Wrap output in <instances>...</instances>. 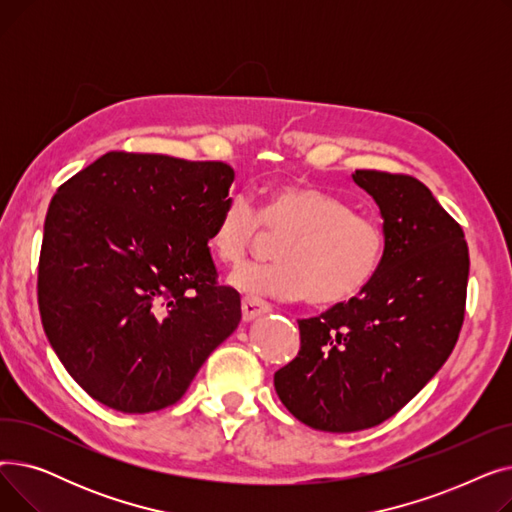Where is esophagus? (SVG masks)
Returning <instances> with one entry per match:
<instances>
[{
	"mask_svg": "<svg viewBox=\"0 0 512 512\" xmlns=\"http://www.w3.org/2000/svg\"><path fill=\"white\" fill-rule=\"evenodd\" d=\"M272 307L267 305L265 301H259V299H253V297H245L242 299V319L245 321H253L265 313H270Z\"/></svg>",
	"mask_w": 512,
	"mask_h": 512,
	"instance_id": "esophagus-1",
	"label": "esophagus"
}]
</instances>
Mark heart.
Listing matches in <instances>:
<instances>
[{
	"label": "heart",
	"mask_w": 512,
	"mask_h": 512,
	"mask_svg": "<svg viewBox=\"0 0 512 512\" xmlns=\"http://www.w3.org/2000/svg\"><path fill=\"white\" fill-rule=\"evenodd\" d=\"M284 236L278 263L242 265L230 284L278 301L307 299L330 307L357 299L382 272L388 234L380 220L355 211L346 201L303 182H282L265 191L257 209L234 195L211 226L207 245L222 263L238 265L263 236Z\"/></svg>",
	"instance_id": "1"
}]
</instances>
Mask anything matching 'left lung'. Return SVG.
Wrapping results in <instances>:
<instances>
[{"label":"left lung","instance_id":"1","mask_svg":"<svg viewBox=\"0 0 512 512\" xmlns=\"http://www.w3.org/2000/svg\"><path fill=\"white\" fill-rule=\"evenodd\" d=\"M388 234L382 272L357 299L299 319L301 351L276 371L282 405L313 429L359 432L398 413L459 340L469 249L432 191L413 176L357 170Z\"/></svg>","mask_w":512,"mask_h":512}]
</instances>
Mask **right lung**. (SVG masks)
Instances as JSON below:
<instances>
[{"mask_svg": "<svg viewBox=\"0 0 512 512\" xmlns=\"http://www.w3.org/2000/svg\"><path fill=\"white\" fill-rule=\"evenodd\" d=\"M234 170L222 161L112 151L53 195L39 311L53 351L89 396L151 413L184 396L240 324L207 247Z\"/></svg>", "mask_w": 512, "mask_h": 512, "instance_id": "right-lung-1", "label": "right lung"}]
</instances>
